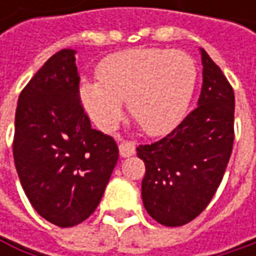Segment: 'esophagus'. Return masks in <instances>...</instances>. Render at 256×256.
<instances>
[{
	"mask_svg": "<svg viewBox=\"0 0 256 256\" xmlns=\"http://www.w3.org/2000/svg\"><path fill=\"white\" fill-rule=\"evenodd\" d=\"M118 148H120V156H122V157H130V156H133L134 151H136V145H134L133 142H130V140L122 142Z\"/></svg>",
	"mask_w": 256,
	"mask_h": 256,
	"instance_id": "1",
	"label": "esophagus"
}]
</instances>
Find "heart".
I'll return each mask as SVG.
<instances>
[{
  "label": "heart",
  "mask_w": 256,
  "mask_h": 256,
  "mask_svg": "<svg viewBox=\"0 0 256 256\" xmlns=\"http://www.w3.org/2000/svg\"><path fill=\"white\" fill-rule=\"evenodd\" d=\"M197 84L194 59L180 50L133 48L111 54L98 68V80L80 81V99L104 132L128 112L151 136L169 133L184 120Z\"/></svg>",
  "instance_id": "heart-1"
}]
</instances>
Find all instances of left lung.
Here are the masks:
<instances>
[{
    "label": "left lung",
    "mask_w": 256,
    "mask_h": 256,
    "mask_svg": "<svg viewBox=\"0 0 256 256\" xmlns=\"http://www.w3.org/2000/svg\"><path fill=\"white\" fill-rule=\"evenodd\" d=\"M203 84L197 108L163 139L139 145L145 163L142 202L157 222L180 227L198 216L226 174L234 142V92L200 48Z\"/></svg>",
    "instance_id": "8db88e82"
}]
</instances>
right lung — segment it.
I'll return each instance as SVG.
<instances>
[{
	"label": "right lung",
	"instance_id": "add662e5",
	"mask_svg": "<svg viewBox=\"0 0 256 256\" xmlns=\"http://www.w3.org/2000/svg\"><path fill=\"white\" fill-rule=\"evenodd\" d=\"M76 50L53 54L22 90L13 157L32 208L66 228L98 208L118 160L116 140L92 128L80 100Z\"/></svg>",
	"mask_w": 256,
	"mask_h": 256
}]
</instances>
